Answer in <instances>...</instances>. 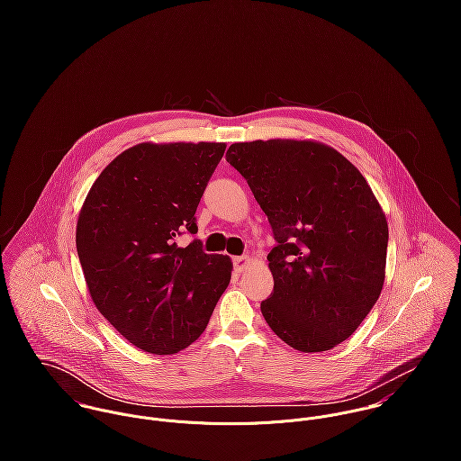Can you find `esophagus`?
Wrapping results in <instances>:
<instances>
[{"label":"esophagus","mask_w":461,"mask_h":461,"mask_svg":"<svg viewBox=\"0 0 461 461\" xmlns=\"http://www.w3.org/2000/svg\"><path fill=\"white\" fill-rule=\"evenodd\" d=\"M232 263H234V269L236 271H243L247 266H249V263H250V258H247V256H241V258H234L232 259Z\"/></svg>","instance_id":"34e87169"}]
</instances>
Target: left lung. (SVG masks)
<instances>
[{
    "instance_id": "1",
    "label": "left lung",
    "mask_w": 461,
    "mask_h": 461,
    "mask_svg": "<svg viewBox=\"0 0 461 461\" xmlns=\"http://www.w3.org/2000/svg\"><path fill=\"white\" fill-rule=\"evenodd\" d=\"M227 161L247 179L273 229V293L266 323L303 353L327 351L360 327L376 303L389 225L364 176L311 140L232 143Z\"/></svg>"
}]
</instances>
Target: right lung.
I'll list each match as a JSON object with an SVG mask.
<instances>
[{"mask_svg": "<svg viewBox=\"0 0 461 461\" xmlns=\"http://www.w3.org/2000/svg\"><path fill=\"white\" fill-rule=\"evenodd\" d=\"M225 143H140L95 179L76 225V249L99 312L136 348L174 355L205 330L232 263L194 240L198 202Z\"/></svg>", "mask_w": 461, "mask_h": 461, "instance_id": "obj_1", "label": "right lung"}]
</instances>
